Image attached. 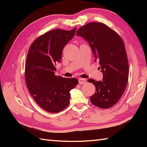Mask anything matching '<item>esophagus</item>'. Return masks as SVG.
<instances>
[{
    "label": "esophagus",
    "instance_id": "esophagus-1",
    "mask_svg": "<svg viewBox=\"0 0 147 147\" xmlns=\"http://www.w3.org/2000/svg\"><path fill=\"white\" fill-rule=\"evenodd\" d=\"M86 83V79H83V78H80L79 79V83L80 85H83V84H85Z\"/></svg>",
    "mask_w": 147,
    "mask_h": 147
}]
</instances>
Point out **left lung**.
<instances>
[{
	"label": "left lung",
	"instance_id": "left-lung-1",
	"mask_svg": "<svg viewBox=\"0 0 147 147\" xmlns=\"http://www.w3.org/2000/svg\"><path fill=\"white\" fill-rule=\"evenodd\" d=\"M76 35L89 43L103 73L102 81L88 80L95 86L90 101L99 108H110L123 95L128 81L129 64L123 40L111 28L97 22L80 28Z\"/></svg>",
	"mask_w": 147,
	"mask_h": 147
}]
</instances>
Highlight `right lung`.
I'll return each instance as SVG.
<instances>
[{
	"instance_id": "right-lung-1",
	"label": "right lung",
	"mask_w": 147,
	"mask_h": 147,
	"mask_svg": "<svg viewBox=\"0 0 147 147\" xmlns=\"http://www.w3.org/2000/svg\"><path fill=\"white\" fill-rule=\"evenodd\" d=\"M76 28L70 31L53 30L36 38L31 45L25 62L27 88L33 99L45 111L57 113L66 108L70 90L78 80L55 76V65L62 59L64 46L73 38Z\"/></svg>"
}]
</instances>
